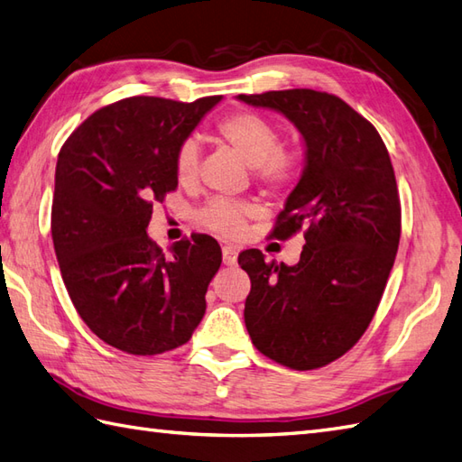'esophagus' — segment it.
I'll list each match as a JSON object with an SVG mask.
<instances>
[{"mask_svg": "<svg viewBox=\"0 0 462 462\" xmlns=\"http://www.w3.org/2000/svg\"><path fill=\"white\" fill-rule=\"evenodd\" d=\"M221 253H223V263L225 264H235L237 263V247H233V245H225V247L221 249Z\"/></svg>", "mask_w": 462, "mask_h": 462, "instance_id": "esophagus-1", "label": "esophagus"}]
</instances>
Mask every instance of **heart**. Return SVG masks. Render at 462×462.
<instances>
[{
  "label": "heart",
  "mask_w": 462,
  "mask_h": 462,
  "mask_svg": "<svg viewBox=\"0 0 462 462\" xmlns=\"http://www.w3.org/2000/svg\"><path fill=\"white\" fill-rule=\"evenodd\" d=\"M217 138L233 148L253 166L254 178L271 189H282L294 181L299 173V158L294 152L282 150L281 128L257 112H235L225 116L217 128ZM199 152L196 142H183L176 153V176L181 186L198 181ZM254 208L241 201L215 199L199 211V221L205 227L233 237L243 231V225Z\"/></svg>",
  "instance_id": "heart-1"
}]
</instances>
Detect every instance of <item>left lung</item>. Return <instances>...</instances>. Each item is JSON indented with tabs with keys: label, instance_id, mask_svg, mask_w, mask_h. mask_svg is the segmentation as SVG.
Listing matches in <instances>:
<instances>
[{
	"label": "left lung",
	"instance_id": "left-lung-1",
	"mask_svg": "<svg viewBox=\"0 0 462 462\" xmlns=\"http://www.w3.org/2000/svg\"><path fill=\"white\" fill-rule=\"evenodd\" d=\"M281 112L299 128L306 163L271 237L304 233L294 266L239 254L251 279L245 326L254 347L291 370H316L344 356L370 326L402 235L392 160L372 122L342 98L312 88L239 95Z\"/></svg>",
	"mask_w": 462,
	"mask_h": 462
}]
</instances>
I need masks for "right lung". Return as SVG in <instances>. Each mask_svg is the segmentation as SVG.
I'll return each mask as SVG.
<instances>
[{
  "instance_id": "right-lung-1",
  "label": "right lung",
  "mask_w": 462,
  "mask_h": 462,
  "mask_svg": "<svg viewBox=\"0 0 462 462\" xmlns=\"http://www.w3.org/2000/svg\"><path fill=\"white\" fill-rule=\"evenodd\" d=\"M221 97H130L97 110L59 152L51 233L67 292L102 342L134 356L186 344L221 266L209 235L163 254L146 227L178 188L176 153Z\"/></svg>"
}]
</instances>
